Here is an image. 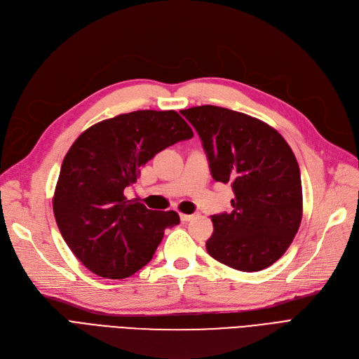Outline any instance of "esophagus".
<instances>
[{
  "instance_id": "1",
  "label": "esophagus",
  "mask_w": 359,
  "mask_h": 359,
  "mask_svg": "<svg viewBox=\"0 0 359 359\" xmlns=\"http://www.w3.org/2000/svg\"><path fill=\"white\" fill-rule=\"evenodd\" d=\"M195 217H198V214H180V220L182 222H191V220H194Z\"/></svg>"
}]
</instances>
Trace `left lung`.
Segmentation results:
<instances>
[{
  "label": "left lung",
  "instance_id": "8db88e82",
  "mask_svg": "<svg viewBox=\"0 0 359 359\" xmlns=\"http://www.w3.org/2000/svg\"><path fill=\"white\" fill-rule=\"evenodd\" d=\"M198 132L214 180L230 183L231 211L212 215L208 254L239 271L270 267L290 246L302 220L298 161L276 129L215 105L180 111Z\"/></svg>",
  "mask_w": 359,
  "mask_h": 359
}]
</instances>
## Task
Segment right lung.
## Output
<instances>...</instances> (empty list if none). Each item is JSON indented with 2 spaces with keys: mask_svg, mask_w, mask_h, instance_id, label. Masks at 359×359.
<instances>
[{
  "mask_svg": "<svg viewBox=\"0 0 359 359\" xmlns=\"http://www.w3.org/2000/svg\"><path fill=\"white\" fill-rule=\"evenodd\" d=\"M194 136L176 111L139 110L93 124L61 164L53 210L61 236L83 266L126 278L152 259L176 211L148 210L124 189L155 154Z\"/></svg>",
  "mask_w": 359,
  "mask_h": 359,
  "instance_id": "right-lung-1",
  "label": "right lung"
}]
</instances>
